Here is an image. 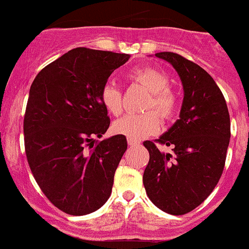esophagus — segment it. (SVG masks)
I'll list each match as a JSON object with an SVG mask.
<instances>
[{
  "instance_id": "obj_1",
  "label": "esophagus",
  "mask_w": 249,
  "mask_h": 249,
  "mask_svg": "<svg viewBox=\"0 0 249 249\" xmlns=\"http://www.w3.org/2000/svg\"><path fill=\"white\" fill-rule=\"evenodd\" d=\"M127 143H128V146H138V144H140V142L136 140H133V138H127Z\"/></svg>"
}]
</instances>
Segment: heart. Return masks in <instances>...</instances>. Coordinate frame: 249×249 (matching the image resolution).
<instances>
[{
  "label": "heart",
  "instance_id": "b5f03b06",
  "mask_svg": "<svg viewBox=\"0 0 249 249\" xmlns=\"http://www.w3.org/2000/svg\"><path fill=\"white\" fill-rule=\"evenodd\" d=\"M128 78L136 83L146 87L151 94L144 103L143 113L127 114L116 121L113 124L114 132L127 136L133 140H141L153 135L160 128V118L168 120L175 114L177 108V97L169 89V78L164 72L155 67H142L133 70ZM101 101L105 108L113 116H120L123 111L122 92L113 83H106L101 91Z\"/></svg>",
  "mask_w": 249,
  "mask_h": 249
}]
</instances>
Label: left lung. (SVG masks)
Returning a JSON list of instances; mask_svg holds the SVG:
<instances>
[{"label":"left lung","instance_id":"1","mask_svg":"<svg viewBox=\"0 0 249 249\" xmlns=\"http://www.w3.org/2000/svg\"><path fill=\"white\" fill-rule=\"evenodd\" d=\"M156 57L177 71L184 97L179 120L156 140L171 147L172 155L152 141L143 142L149 152L143 184L155 206L181 215L198 207L218 183L230 144V113L221 89L203 68L173 52Z\"/></svg>","mask_w":249,"mask_h":249}]
</instances>
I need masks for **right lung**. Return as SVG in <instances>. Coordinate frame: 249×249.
I'll return each instance as SVG.
<instances>
[{"label": "right lung", "instance_id": "right-lung-1", "mask_svg": "<svg viewBox=\"0 0 249 249\" xmlns=\"http://www.w3.org/2000/svg\"><path fill=\"white\" fill-rule=\"evenodd\" d=\"M129 54L78 47L38 72L25 120L28 164L41 191L62 212L85 215L109 198L126 136L101 138L109 127L101 91Z\"/></svg>", "mask_w": 249, "mask_h": 249}]
</instances>
